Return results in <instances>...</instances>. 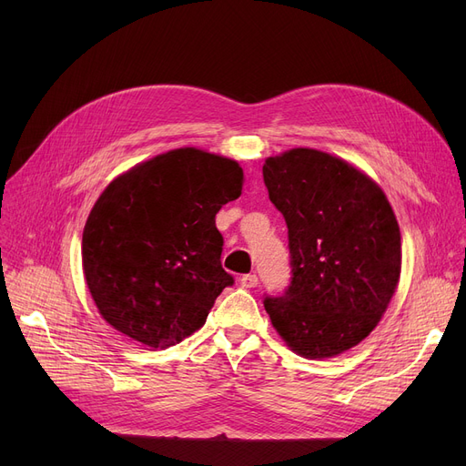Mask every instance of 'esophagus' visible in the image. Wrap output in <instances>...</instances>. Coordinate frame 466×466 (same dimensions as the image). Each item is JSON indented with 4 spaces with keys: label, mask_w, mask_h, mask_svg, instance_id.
Here are the masks:
<instances>
[{
    "label": "esophagus",
    "mask_w": 466,
    "mask_h": 466,
    "mask_svg": "<svg viewBox=\"0 0 466 466\" xmlns=\"http://www.w3.org/2000/svg\"><path fill=\"white\" fill-rule=\"evenodd\" d=\"M239 285H241L243 289H253V287L258 285V278H257L255 274H246V276H241Z\"/></svg>",
    "instance_id": "obj_1"
}]
</instances>
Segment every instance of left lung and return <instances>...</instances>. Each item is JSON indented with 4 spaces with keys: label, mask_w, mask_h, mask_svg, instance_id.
<instances>
[{
    "label": "left lung",
    "mask_w": 466,
    "mask_h": 466,
    "mask_svg": "<svg viewBox=\"0 0 466 466\" xmlns=\"http://www.w3.org/2000/svg\"><path fill=\"white\" fill-rule=\"evenodd\" d=\"M264 185L289 228L292 278L264 308L306 359L344 353L380 323L400 278V230L383 190L315 149L266 158Z\"/></svg>",
    "instance_id": "left-lung-1"
}]
</instances>
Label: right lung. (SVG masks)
Masks as SVG:
<instances>
[{
	"instance_id": "1",
	"label": "right lung",
	"mask_w": 466,
	"mask_h": 466,
	"mask_svg": "<svg viewBox=\"0 0 466 466\" xmlns=\"http://www.w3.org/2000/svg\"><path fill=\"white\" fill-rule=\"evenodd\" d=\"M236 160L194 147L118 176L83 232V270L104 319L147 348L198 330L234 278L223 270L215 215L241 194Z\"/></svg>"
}]
</instances>
